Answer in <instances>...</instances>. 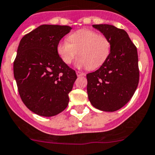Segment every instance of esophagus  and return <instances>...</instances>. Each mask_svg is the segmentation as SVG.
I'll list each match as a JSON object with an SVG mask.
<instances>
[{
  "label": "esophagus",
  "instance_id": "esophagus-1",
  "mask_svg": "<svg viewBox=\"0 0 155 155\" xmlns=\"http://www.w3.org/2000/svg\"><path fill=\"white\" fill-rule=\"evenodd\" d=\"M76 75H77V76H84L85 73L84 72H79V71H76Z\"/></svg>",
  "mask_w": 155,
  "mask_h": 155
}]
</instances>
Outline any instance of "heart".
I'll list each match as a JSON object with an SVG mask.
<instances>
[{"instance_id": "obj_1", "label": "heart", "mask_w": 155, "mask_h": 155, "mask_svg": "<svg viewBox=\"0 0 155 155\" xmlns=\"http://www.w3.org/2000/svg\"><path fill=\"white\" fill-rule=\"evenodd\" d=\"M110 51L108 38L89 29L77 31L71 34L68 40H62L57 45V53L64 63L69 65L78 53L76 66L79 69L100 67L107 60Z\"/></svg>"}]
</instances>
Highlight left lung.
<instances>
[{"label": "left lung", "mask_w": 155, "mask_h": 155, "mask_svg": "<svg viewBox=\"0 0 155 155\" xmlns=\"http://www.w3.org/2000/svg\"><path fill=\"white\" fill-rule=\"evenodd\" d=\"M111 44L107 60L86 75L88 98L95 108L114 112L127 104L139 82L137 48L123 29L110 25H93Z\"/></svg>", "instance_id": "8db88e82"}]
</instances>
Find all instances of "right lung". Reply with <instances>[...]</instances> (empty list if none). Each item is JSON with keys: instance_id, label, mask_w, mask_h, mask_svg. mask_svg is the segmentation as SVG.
<instances>
[{"instance_id": "add662e5", "label": "right lung", "mask_w": 155, "mask_h": 155, "mask_svg": "<svg viewBox=\"0 0 155 155\" xmlns=\"http://www.w3.org/2000/svg\"><path fill=\"white\" fill-rule=\"evenodd\" d=\"M71 30L67 25H42L19 43L14 76L23 103L38 115L55 116L69 104V93L77 76L61 60L57 45Z\"/></svg>"}]
</instances>
